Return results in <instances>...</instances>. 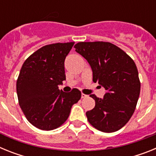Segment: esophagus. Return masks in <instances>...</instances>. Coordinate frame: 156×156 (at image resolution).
Wrapping results in <instances>:
<instances>
[{"label": "esophagus", "mask_w": 156, "mask_h": 156, "mask_svg": "<svg viewBox=\"0 0 156 156\" xmlns=\"http://www.w3.org/2000/svg\"><path fill=\"white\" fill-rule=\"evenodd\" d=\"M87 97H88V95L82 93V94H81V98H87Z\"/></svg>", "instance_id": "34e87169"}]
</instances>
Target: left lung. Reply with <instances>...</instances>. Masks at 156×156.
<instances>
[{"mask_svg": "<svg viewBox=\"0 0 156 156\" xmlns=\"http://www.w3.org/2000/svg\"><path fill=\"white\" fill-rule=\"evenodd\" d=\"M74 48L90 64L93 82L106 90L103 98L90 95L95 106L86 112L88 122L105 133L119 130L131 118L140 95V83L134 62L109 42H80Z\"/></svg>", "mask_w": 156, "mask_h": 156, "instance_id": "8db88e82", "label": "left lung"}]
</instances>
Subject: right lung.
Segmentation results:
<instances>
[{
    "instance_id": "obj_1",
    "label": "right lung",
    "mask_w": 156,
    "mask_h": 156,
    "mask_svg": "<svg viewBox=\"0 0 156 156\" xmlns=\"http://www.w3.org/2000/svg\"><path fill=\"white\" fill-rule=\"evenodd\" d=\"M74 42L45 45L33 53L22 66L17 83L18 99L27 120L38 129L51 130L68 119L72 106L81 98L73 88L63 92L65 59Z\"/></svg>"
}]
</instances>
